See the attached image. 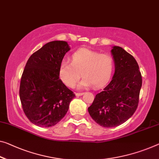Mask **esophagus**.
I'll return each mask as SVG.
<instances>
[{
	"instance_id": "1",
	"label": "esophagus",
	"mask_w": 159,
	"mask_h": 159,
	"mask_svg": "<svg viewBox=\"0 0 159 159\" xmlns=\"http://www.w3.org/2000/svg\"><path fill=\"white\" fill-rule=\"evenodd\" d=\"M83 94V93H76L75 94V95H76L77 97H80V96H82V95Z\"/></svg>"
}]
</instances>
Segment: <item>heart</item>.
<instances>
[{"mask_svg": "<svg viewBox=\"0 0 159 159\" xmlns=\"http://www.w3.org/2000/svg\"><path fill=\"white\" fill-rule=\"evenodd\" d=\"M114 68V61L109 55L89 49H80L71 57V63L62 62L59 67V76L70 88L75 87L80 77L84 78L78 85L83 89L93 85L99 88L109 81Z\"/></svg>", "mask_w": 159, "mask_h": 159, "instance_id": "b5f03b06", "label": "heart"}]
</instances>
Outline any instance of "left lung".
I'll use <instances>...</instances> for the list:
<instances>
[{
  "label": "left lung",
  "instance_id": "8db88e82",
  "mask_svg": "<svg viewBox=\"0 0 159 159\" xmlns=\"http://www.w3.org/2000/svg\"><path fill=\"white\" fill-rule=\"evenodd\" d=\"M115 71L110 83L95 96L89 115L103 127L124 123L136 110L142 85L138 63L132 55L119 46L111 50Z\"/></svg>",
  "mask_w": 159,
  "mask_h": 159
}]
</instances>
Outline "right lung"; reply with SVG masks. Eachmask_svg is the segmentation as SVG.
<instances>
[{"label":"right lung","mask_w":159,"mask_h":159,"mask_svg":"<svg viewBox=\"0 0 159 159\" xmlns=\"http://www.w3.org/2000/svg\"><path fill=\"white\" fill-rule=\"evenodd\" d=\"M70 50L65 41H52L34 52L26 63L19 94L24 113L38 126L57 124L75 97L59 76L60 65Z\"/></svg>","instance_id":"right-lung-1"}]
</instances>
